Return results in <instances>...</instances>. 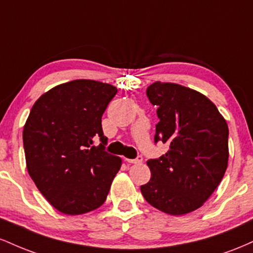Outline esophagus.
<instances>
[{
    "instance_id": "obj_1",
    "label": "esophagus",
    "mask_w": 253,
    "mask_h": 253,
    "mask_svg": "<svg viewBox=\"0 0 253 253\" xmlns=\"http://www.w3.org/2000/svg\"><path fill=\"white\" fill-rule=\"evenodd\" d=\"M125 161L127 162V163H130V164H140L143 163V157L141 156H138L135 159H129V158H125Z\"/></svg>"
}]
</instances>
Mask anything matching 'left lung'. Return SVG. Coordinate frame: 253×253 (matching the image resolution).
Returning a JSON list of instances; mask_svg holds the SVG:
<instances>
[{
  "label": "left lung",
  "instance_id": "8db88e82",
  "mask_svg": "<svg viewBox=\"0 0 253 253\" xmlns=\"http://www.w3.org/2000/svg\"><path fill=\"white\" fill-rule=\"evenodd\" d=\"M157 106L155 143L169 151L147 161L151 178L143 196L157 210L183 215L196 211L221 182L228 163V126L201 92L176 83H152L146 90Z\"/></svg>",
  "mask_w": 253,
  "mask_h": 253
}]
</instances>
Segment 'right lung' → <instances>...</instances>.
I'll return each instance as SVG.
<instances>
[{
  "instance_id": "right-lung-1",
  "label": "right lung",
  "mask_w": 253,
  "mask_h": 253,
  "mask_svg": "<svg viewBox=\"0 0 253 253\" xmlns=\"http://www.w3.org/2000/svg\"><path fill=\"white\" fill-rule=\"evenodd\" d=\"M117 92L108 83L75 80L48 90L32 107L22 133L26 165L60 213H88L106 201L123 161L104 151L101 119Z\"/></svg>"
}]
</instances>
